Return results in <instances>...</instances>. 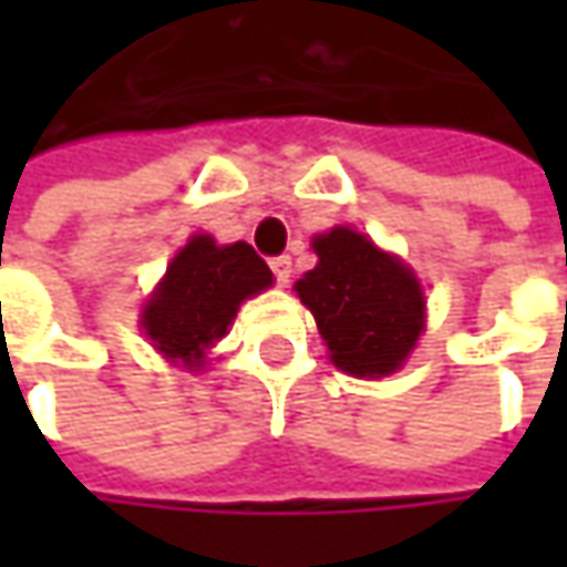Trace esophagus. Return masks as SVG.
I'll return each instance as SVG.
<instances>
[{"mask_svg":"<svg viewBox=\"0 0 567 567\" xmlns=\"http://www.w3.org/2000/svg\"><path fill=\"white\" fill-rule=\"evenodd\" d=\"M271 271L274 277H277V284H287V280H290V274H293V261H290V255H274Z\"/></svg>","mask_w":567,"mask_h":567,"instance_id":"1","label":"esophagus"}]
</instances>
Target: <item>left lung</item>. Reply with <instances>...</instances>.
Masks as SVG:
<instances>
[{
  "label": "left lung",
  "instance_id": "obj_1",
  "mask_svg": "<svg viewBox=\"0 0 567 567\" xmlns=\"http://www.w3.org/2000/svg\"><path fill=\"white\" fill-rule=\"evenodd\" d=\"M318 265L296 280L338 369L379 379L394 372L423 331L420 280L357 229L316 239Z\"/></svg>",
  "mask_w": 567,
  "mask_h": 567
}]
</instances>
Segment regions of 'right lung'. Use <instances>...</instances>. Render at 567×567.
Listing matches in <instances>:
<instances>
[{"label":"right lung","mask_w":567,"mask_h":567,"mask_svg":"<svg viewBox=\"0 0 567 567\" xmlns=\"http://www.w3.org/2000/svg\"><path fill=\"white\" fill-rule=\"evenodd\" d=\"M271 284V268L246 243L217 246L210 236H192L147 302L144 331L169 360L198 365L227 334L239 302Z\"/></svg>","instance_id":"obj_1"}]
</instances>
